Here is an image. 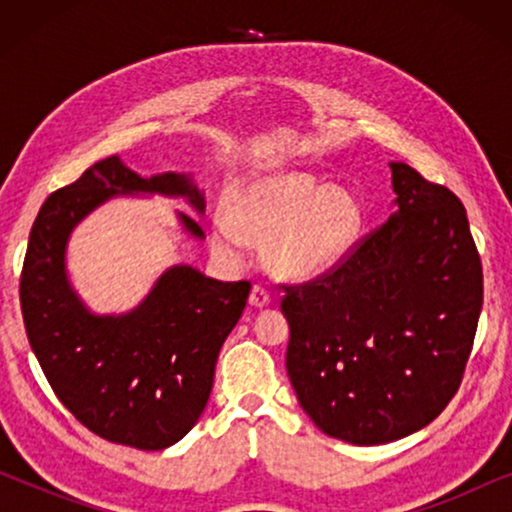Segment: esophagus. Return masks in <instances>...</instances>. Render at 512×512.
<instances>
[{
    "instance_id": "obj_1",
    "label": "esophagus",
    "mask_w": 512,
    "mask_h": 512,
    "mask_svg": "<svg viewBox=\"0 0 512 512\" xmlns=\"http://www.w3.org/2000/svg\"><path fill=\"white\" fill-rule=\"evenodd\" d=\"M249 305L256 307V310H263V307L270 305V293L263 286H254L249 293Z\"/></svg>"
}]
</instances>
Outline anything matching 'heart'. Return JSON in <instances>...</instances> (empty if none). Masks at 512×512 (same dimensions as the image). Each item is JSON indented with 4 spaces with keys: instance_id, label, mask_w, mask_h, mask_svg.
Returning a JSON list of instances; mask_svg holds the SVG:
<instances>
[{
    "instance_id": "heart-1",
    "label": "heart",
    "mask_w": 512,
    "mask_h": 512,
    "mask_svg": "<svg viewBox=\"0 0 512 512\" xmlns=\"http://www.w3.org/2000/svg\"><path fill=\"white\" fill-rule=\"evenodd\" d=\"M228 216L212 223V244L240 263L251 240H265L270 268L282 277L312 279L345 261L361 233V205L340 186H319L305 172H282L237 184Z\"/></svg>"
}]
</instances>
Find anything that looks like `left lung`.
I'll return each instance as SVG.
<instances>
[{"label": "left lung", "instance_id": "left-lung-1", "mask_svg": "<svg viewBox=\"0 0 512 512\" xmlns=\"http://www.w3.org/2000/svg\"><path fill=\"white\" fill-rule=\"evenodd\" d=\"M394 212L338 268L286 286V373L326 436L384 445L433 422L457 394L482 310L466 209L389 163Z\"/></svg>", "mask_w": 512, "mask_h": 512}]
</instances>
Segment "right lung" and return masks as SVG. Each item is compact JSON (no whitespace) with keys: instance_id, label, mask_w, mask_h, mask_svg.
<instances>
[{"instance_id":"1","label":"right lung","mask_w":512,"mask_h":512,"mask_svg":"<svg viewBox=\"0 0 512 512\" xmlns=\"http://www.w3.org/2000/svg\"><path fill=\"white\" fill-rule=\"evenodd\" d=\"M118 195L181 198L200 216L205 193L191 174L142 177L118 156L104 158L41 205L20 277V307L32 352L62 405L97 436L165 450L198 422L219 352L247 305L249 282H219L193 265H172L139 305L97 314L69 282L74 228ZM181 230L205 240L200 223L177 212Z\"/></svg>"}]
</instances>
